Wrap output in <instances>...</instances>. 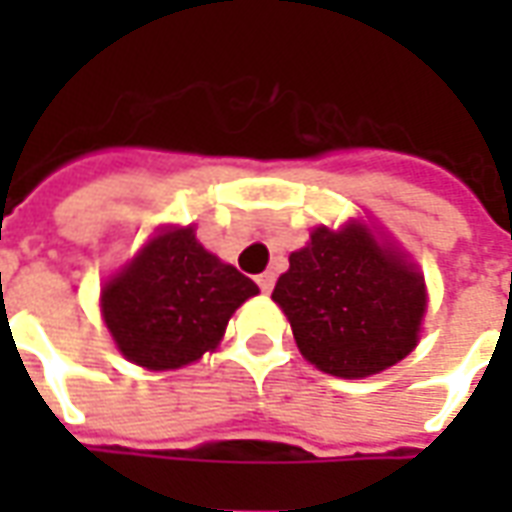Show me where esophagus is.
I'll return each mask as SVG.
<instances>
[{
	"instance_id": "esophagus-1",
	"label": "esophagus",
	"mask_w": 512,
	"mask_h": 512,
	"mask_svg": "<svg viewBox=\"0 0 512 512\" xmlns=\"http://www.w3.org/2000/svg\"><path fill=\"white\" fill-rule=\"evenodd\" d=\"M257 288L263 290V293H271V288H274V274H271V271L260 274V277H257Z\"/></svg>"
}]
</instances>
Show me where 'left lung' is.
Instances as JSON below:
<instances>
[{"label":"left lung","mask_w":512,"mask_h":512,"mask_svg":"<svg viewBox=\"0 0 512 512\" xmlns=\"http://www.w3.org/2000/svg\"><path fill=\"white\" fill-rule=\"evenodd\" d=\"M288 315L299 351L340 378H365L397 365L417 345L425 282L378 244L362 224L315 230L290 255L271 293Z\"/></svg>","instance_id":"obj_1"}]
</instances>
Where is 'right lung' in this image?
Masks as SVG:
<instances>
[{"label": "right lung", "instance_id": "obj_1", "mask_svg": "<svg viewBox=\"0 0 512 512\" xmlns=\"http://www.w3.org/2000/svg\"><path fill=\"white\" fill-rule=\"evenodd\" d=\"M257 285L194 238L191 227L153 238L104 288V321L126 359L150 370L197 362Z\"/></svg>", "mask_w": 512, "mask_h": 512}]
</instances>
